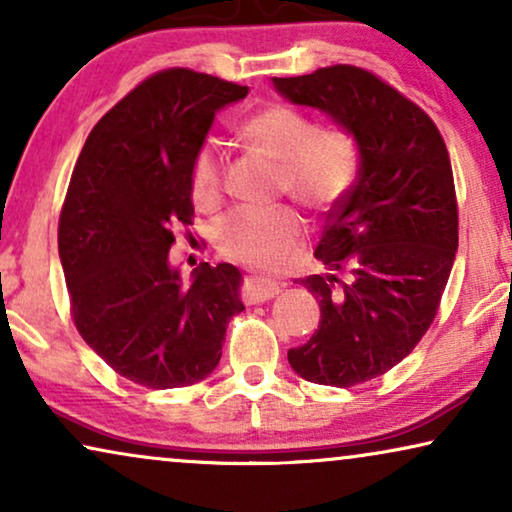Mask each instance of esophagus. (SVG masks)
<instances>
[{
  "label": "esophagus",
  "mask_w": 512,
  "mask_h": 512,
  "mask_svg": "<svg viewBox=\"0 0 512 512\" xmlns=\"http://www.w3.org/2000/svg\"><path fill=\"white\" fill-rule=\"evenodd\" d=\"M279 293V284L268 277H247L242 289V298L247 305H258L272 300Z\"/></svg>",
  "instance_id": "obj_1"
}]
</instances>
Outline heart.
<instances>
[{
    "mask_svg": "<svg viewBox=\"0 0 512 512\" xmlns=\"http://www.w3.org/2000/svg\"><path fill=\"white\" fill-rule=\"evenodd\" d=\"M237 132L249 146L277 160L275 191L289 193L314 214L331 212L354 188L359 153L340 125H319L289 104H268L244 116ZM188 188L198 209H214L221 202L223 163L212 142L195 151ZM303 233V216L289 202L240 205L214 223V244L233 261L279 268L293 256Z\"/></svg>",
    "mask_w": 512,
    "mask_h": 512,
    "instance_id": "1",
    "label": "heart"
}]
</instances>
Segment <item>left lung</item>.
<instances>
[{"instance_id":"8db88e82","label":"left lung","mask_w":512,"mask_h":512,"mask_svg":"<svg viewBox=\"0 0 512 512\" xmlns=\"http://www.w3.org/2000/svg\"><path fill=\"white\" fill-rule=\"evenodd\" d=\"M272 81L359 146L354 188L328 212L314 249L326 270L296 279L319 300V328L289 349L303 380L354 387L401 363L436 319L459 244L450 153L431 116L368 69Z\"/></svg>"}]
</instances>
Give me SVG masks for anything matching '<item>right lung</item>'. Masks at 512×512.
I'll return each mask as SVG.
<instances>
[{"label":"right lung","mask_w":512,"mask_h":512,"mask_svg":"<svg viewBox=\"0 0 512 512\" xmlns=\"http://www.w3.org/2000/svg\"><path fill=\"white\" fill-rule=\"evenodd\" d=\"M233 81L172 67L104 114L83 144L58 223L76 331L107 366L149 389L188 387L221 359L244 310L240 270L170 265L174 228L193 226L188 170L214 114L247 97Z\"/></svg>","instance_id":"obj_1"}]
</instances>
